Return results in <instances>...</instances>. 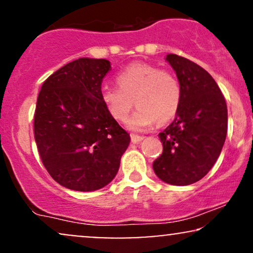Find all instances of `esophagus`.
<instances>
[{
    "label": "esophagus",
    "mask_w": 253,
    "mask_h": 253,
    "mask_svg": "<svg viewBox=\"0 0 253 253\" xmlns=\"http://www.w3.org/2000/svg\"><path fill=\"white\" fill-rule=\"evenodd\" d=\"M144 139V136H140V135H136V134H130V140H132V143H140L141 140Z\"/></svg>",
    "instance_id": "obj_1"
}]
</instances>
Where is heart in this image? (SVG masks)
Returning <instances> with one entry per match:
<instances>
[{"instance_id": "b5f03b06", "label": "heart", "mask_w": 253, "mask_h": 253, "mask_svg": "<svg viewBox=\"0 0 253 253\" xmlns=\"http://www.w3.org/2000/svg\"><path fill=\"white\" fill-rule=\"evenodd\" d=\"M119 86H106L101 98L114 120L124 123L132 110H138L128 119L127 127L134 132H145L157 123H167L178 112L182 100L179 81L172 72L155 65L136 63L118 75Z\"/></svg>"}]
</instances>
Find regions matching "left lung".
<instances>
[{"instance_id":"1","label":"left lung","mask_w":253,"mask_h":253,"mask_svg":"<svg viewBox=\"0 0 253 253\" xmlns=\"http://www.w3.org/2000/svg\"><path fill=\"white\" fill-rule=\"evenodd\" d=\"M165 60L176 72L182 100L175 120L159 133L163 153L152 167L163 182L189 185L207 175L221 153L227 134V106L205 69L172 53Z\"/></svg>"}]
</instances>
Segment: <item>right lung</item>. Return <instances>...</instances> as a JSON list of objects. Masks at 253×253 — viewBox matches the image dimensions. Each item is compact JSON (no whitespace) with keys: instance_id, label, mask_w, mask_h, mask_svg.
Listing matches in <instances>:
<instances>
[{"instance_id":"obj_1","label":"right lung","mask_w":253,"mask_h":253,"mask_svg":"<svg viewBox=\"0 0 253 253\" xmlns=\"http://www.w3.org/2000/svg\"><path fill=\"white\" fill-rule=\"evenodd\" d=\"M110 62L78 58L45 81L37 100L34 139L43 167L68 189L94 191L117 176L129 134L107 112L101 84Z\"/></svg>"}]
</instances>
